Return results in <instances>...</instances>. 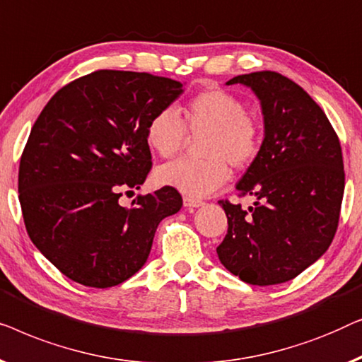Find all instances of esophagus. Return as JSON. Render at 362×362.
Returning a JSON list of instances; mask_svg holds the SVG:
<instances>
[{
    "label": "esophagus",
    "mask_w": 362,
    "mask_h": 362,
    "mask_svg": "<svg viewBox=\"0 0 362 362\" xmlns=\"http://www.w3.org/2000/svg\"><path fill=\"white\" fill-rule=\"evenodd\" d=\"M183 205H185L187 208H197V206H202L203 202L200 200V198H193V197L185 195L183 197Z\"/></svg>",
    "instance_id": "34e87169"
}]
</instances>
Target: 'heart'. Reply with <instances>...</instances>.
I'll list each match as a JSON object with an SVG mask.
<instances>
[{
    "instance_id": "1",
    "label": "heart",
    "mask_w": 362,
    "mask_h": 362,
    "mask_svg": "<svg viewBox=\"0 0 362 362\" xmlns=\"http://www.w3.org/2000/svg\"><path fill=\"white\" fill-rule=\"evenodd\" d=\"M187 132L205 134L200 144L203 159L172 160L160 165L156 180L188 197H205L230 179V167L243 170L257 159L262 147L261 118L246 110L244 101L226 90L198 91L182 108V118L172 108H162L146 128V141L160 157L183 149Z\"/></svg>"
}]
</instances>
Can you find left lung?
<instances>
[{
    "instance_id": "1",
    "label": "left lung",
    "mask_w": 362,
    "mask_h": 362,
    "mask_svg": "<svg viewBox=\"0 0 362 362\" xmlns=\"http://www.w3.org/2000/svg\"><path fill=\"white\" fill-rule=\"evenodd\" d=\"M251 86L262 105L257 159L238 182V197L254 206L220 200L228 233L216 247L223 266L252 285L292 281L317 261L338 230L344 193L339 137L302 86L262 70L226 81Z\"/></svg>"
}]
</instances>
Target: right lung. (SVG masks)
I'll return each instance as SVG.
<instances>
[{
    "instance_id": "add662e5",
    "label": "right lung",
    "mask_w": 362,
    "mask_h": 362,
    "mask_svg": "<svg viewBox=\"0 0 362 362\" xmlns=\"http://www.w3.org/2000/svg\"><path fill=\"white\" fill-rule=\"evenodd\" d=\"M180 81L96 70L62 86L35 119L19 162L24 225L64 276L86 287L128 281L147 261L159 223L182 208L174 187L137 195L152 169L146 128Z\"/></svg>"
}]
</instances>
